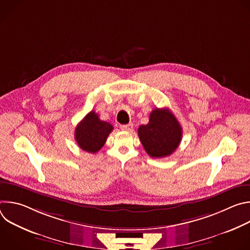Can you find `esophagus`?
Segmentation results:
<instances>
[{"mask_svg":"<svg viewBox=\"0 0 250 250\" xmlns=\"http://www.w3.org/2000/svg\"><path fill=\"white\" fill-rule=\"evenodd\" d=\"M132 126H133L132 124H127V125H122L121 128L125 131H130L132 129Z\"/></svg>","mask_w":250,"mask_h":250,"instance_id":"34e87169","label":"esophagus"}]
</instances>
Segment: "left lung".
<instances>
[{
	"label": "left lung",
	"mask_w": 250,
	"mask_h": 250,
	"mask_svg": "<svg viewBox=\"0 0 250 250\" xmlns=\"http://www.w3.org/2000/svg\"><path fill=\"white\" fill-rule=\"evenodd\" d=\"M138 136L147 154L153 158L171 155L179 146L182 127L168 109H154L149 123L138 127Z\"/></svg>",
	"instance_id": "obj_1"
}]
</instances>
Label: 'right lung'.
Segmentation results:
<instances>
[{
	"instance_id": "obj_1",
	"label": "right lung",
	"mask_w": 250,
	"mask_h": 250,
	"mask_svg": "<svg viewBox=\"0 0 250 250\" xmlns=\"http://www.w3.org/2000/svg\"><path fill=\"white\" fill-rule=\"evenodd\" d=\"M113 129L111 124L101 121L98 114L92 111L77 125L75 139L81 149L96 153L104 146Z\"/></svg>"
}]
</instances>
